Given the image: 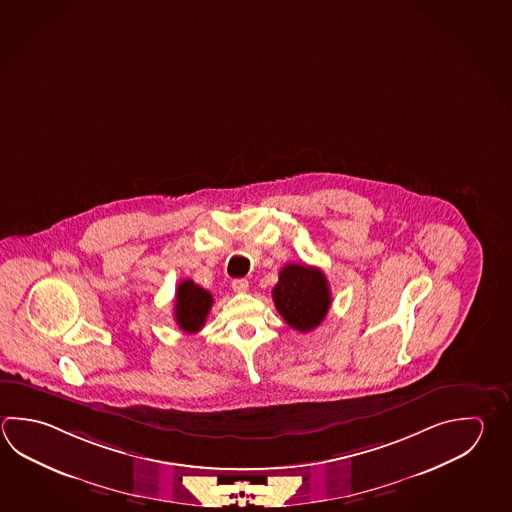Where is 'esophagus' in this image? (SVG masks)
<instances>
[{
  "label": "esophagus",
  "mask_w": 512,
  "mask_h": 512,
  "mask_svg": "<svg viewBox=\"0 0 512 512\" xmlns=\"http://www.w3.org/2000/svg\"><path fill=\"white\" fill-rule=\"evenodd\" d=\"M232 288L235 293H246L248 288H250V284H248L246 279H235L232 282Z\"/></svg>",
  "instance_id": "obj_1"
}]
</instances>
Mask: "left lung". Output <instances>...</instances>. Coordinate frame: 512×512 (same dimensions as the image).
<instances>
[{"label":"left lung","mask_w":512,"mask_h":512,"mask_svg":"<svg viewBox=\"0 0 512 512\" xmlns=\"http://www.w3.org/2000/svg\"><path fill=\"white\" fill-rule=\"evenodd\" d=\"M273 302L288 326L308 333L320 326L331 306L328 279L319 268L286 264L273 288Z\"/></svg>","instance_id":"obj_1"}]
</instances>
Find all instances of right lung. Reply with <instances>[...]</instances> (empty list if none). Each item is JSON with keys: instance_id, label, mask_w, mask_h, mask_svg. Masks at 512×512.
I'll use <instances>...</instances> for the list:
<instances>
[{"instance_id": "1", "label": "right lung", "mask_w": 512, "mask_h": 512, "mask_svg": "<svg viewBox=\"0 0 512 512\" xmlns=\"http://www.w3.org/2000/svg\"><path fill=\"white\" fill-rule=\"evenodd\" d=\"M210 291L197 286L193 280H183L175 291V322L186 333H197L203 329L206 317L212 309Z\"/></svg>"}]
</instances>
